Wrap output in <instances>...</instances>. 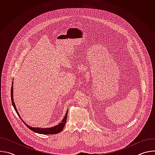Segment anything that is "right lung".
I'll return each instance as SVG.
<instances>
[{"label": "right lung", "instance_id": "right-lung-1", "mask_svg": "<svg viewBox=\"0 0 155 155\" xmlns=\"http://www.w3.org/2000/svg\"><path fill=\"white\" fill-rule=\"evenodd\" d=\"M12 84H13V82H12ZM13 86H12V88H11V99H12V105L15 110V111L16 112V114H18V115L20 117L18 112V110L16 109V107L15 106V102H13ZM67 117H68V112L66 113L64 118H63V120H62V122L60 123L59 124L55 126H53V127H49V128H40V127H31L30 126H29L28 124H26L23 121V120H21L22 121H23L24 122V123L26 124V126L29 128L31 130L35 132H37V133H38V134H58L59 133V132H60L62 130L65 123H66V121H67Z\"/></svg>", "mask_w": 155, "mask_h": 155}]
</instances>
